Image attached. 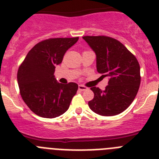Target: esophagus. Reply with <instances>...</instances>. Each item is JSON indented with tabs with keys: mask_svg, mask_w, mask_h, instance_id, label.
Returning a JSON list of instances; mask_svg holds the SVG:
<instances>
[{
	"mask_svg": "<svg viewBox=\"0 0 159 159\" xmlns=\"http://www.w3.org/2000/svg\"><path fill=\"white\" fill-rule=\"evenodd\" d=\"M88 89V88L85 86H84V85H79V90L80 91V92H83V91H86V90Z\"/></svg>",
	"mask_w": 159,
	"mask_h": 159,
	"instance_id": "1",
	"label": "esophagus"
}]
</instances>
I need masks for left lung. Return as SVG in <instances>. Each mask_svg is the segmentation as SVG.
I'll use <instances>...</instances> for the list:
<instances>
[{
    "label": "left lung",
    "instance_id": "obj_1",
    "mask_svg": "<svg viewBox=\"0 0 159 159\" xmlns=\"http://www.w3.org/2000/svg\"><path fill=\"white\" fill-rule=\"evenodd\" d=\"M96 55L98 72L109 76L102 91L93 87L94 98L88 106L95 113L113 116L124 111L133 102L139 88L141 76L137 59L121 42L105 36L83 37Z\"/></svg>",
    "mask_w": 159,
    "mask_h": 159
}]
</instances>
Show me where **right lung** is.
I'll list each match as a JSON object with an SVG mask.
<instances>
[{
    "label": "right lung",
    "mask_w": 159,
    "mask_h": 159,
    "mask_svg": "<svg viewBox=\"0 0 159 159\" xmlns=\"http://www.w3.org/2000/svg\"><path fill=\"white\" fill-rule=\"evenodd\" d=\"M79 37L50 38L31 49L17 71L20 93L31 111L43 118H56L68 109L78 84H60L55 79L56 66Z\"/></svg>",
    "instance_id": "right-lung-1"
}]
</instances>
